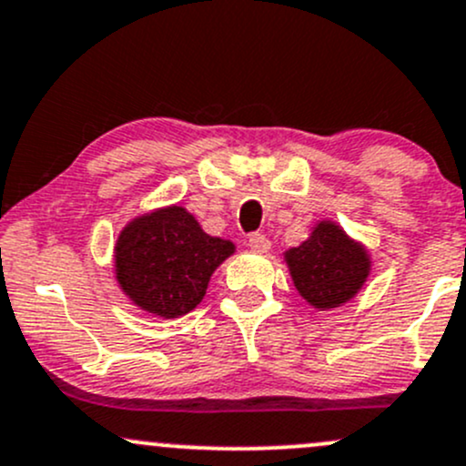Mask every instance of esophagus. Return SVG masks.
I'll list each match as a JSON object with an SVG mask.
<instances>
[{
    "label": "esophagus",
    "mask_w": 466,
    "mask_h": 466,
    "mask_svg": "<svg viewBox=\"0 0 466 466\" xmlns=\"http://www.w3.org/2000/svg\"><path fill=\"white\" fill-rule=\"evenodd\" d=\"M248 246H249V249H254V252H268V249H270V241H268L266 234L254 232V234H249Z\"/></svg>",
    "instance_id": "esophagus-1"
}]
</instances>
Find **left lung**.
<instances>
[{
	"label": "left lung",
	"mask_w": 466,
	"mask_h": 466,
	"mask_svg": "<svg viewBox=\"0 0 466 466\" xmlns=\"http://www.w3.org/2000/svg\"><path fill=\"white\" fill-rule=\"evenodd\" d=\"M286 261L299 295L315 308H337L349 301L370 270L364 248L328 220L312 229L308 241L288 249Z\"/></svg>",
	"instance_id": "8db88e82"
}]
</instances>
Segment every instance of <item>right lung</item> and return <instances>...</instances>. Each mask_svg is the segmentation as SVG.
Segmentation results:
<instances>
[{
	"mask_svg": "<svg viewBox=\"0 0 466 466\" xmlns=\"http://www.w3.org/2000/svg\"><path fill=\"white\" fill-rule=\"evenodd\" d=\"M234 252L209 237L185 208L134 218L117 237L116 274L125 295L151 315H187L203 301L212 272Z\"/></svg>",
	"mask_w": 466,
	"mask_h": 466,
	"instance_id": "add662e5",
	"label": "right lung"
}]
</instances>
